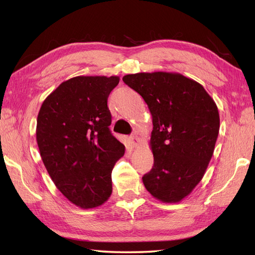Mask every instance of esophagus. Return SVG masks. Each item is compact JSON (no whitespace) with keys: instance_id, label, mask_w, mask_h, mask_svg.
Instances as JSON below:
<instances>
[{"instance_id":"34e87169","label":"esophagus","mask_w":255,"mask_h":255,"mask_svg":"<svg viewBox=\"0 0 255 255\" xmlns=\"http://www.w3.org/2000/svg\"><path fill=\"white\" fill-rule=\"evenodd\" d=\"M129 141H130V143L133 144V146H137L138 144H139L140 140L136 135H132V136H129Z\"/></svg>"}]
</instances>
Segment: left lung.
Segmentation results:
<instances>
[{"label": "left lung", "instance_id": "obj_1", "mask_svg": "<svg viewBox=\"0 0 255 255\" xmlns=\"http://www.w3.org/2000/svg\"><path fill=\"white\" fill-rule=\"evenodd\" d=\"M152 115L150 145L154 165L142 176L159 201L180 202L202 180L219 133L217 105L202 85L180 73L152 72L123 76Z\"/></svg>", "mask_w": 255, "mask_h": 255}]
</instances>
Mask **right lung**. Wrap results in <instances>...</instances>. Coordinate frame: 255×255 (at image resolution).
Returning a JSON list of instances; mask_svg holds the SVG:
<instances>
[{"instance_id": "right-lung-1", "label": "right lung", "mask_w": 255, "mask_h": 255, "mask_svg": "<svg viewBox=\"0 0 255 255\" xmlns=\"http://www.w3.org/2000/svg\"><path fill=\"white\" fill-rule=\"evenodd\" d=\"M118 76H76L44 100L36 139L43 164L57 189L82 208H94L112 195V171L125 154L113 136L107 98Z\"/></svg>"}]
</instances>
